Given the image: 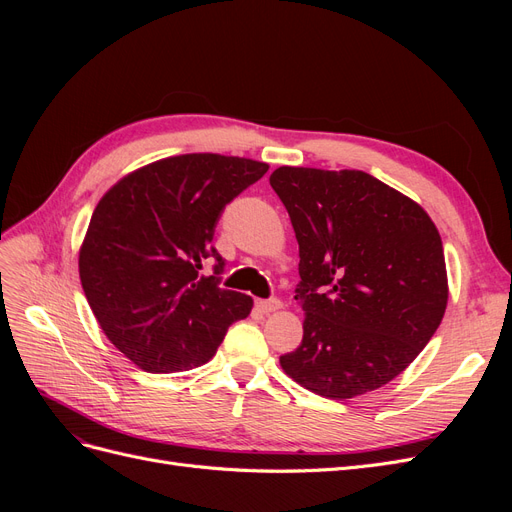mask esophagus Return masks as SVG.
I'll use <instances>...</instances> for the list:
<instances>
[{
	"label": "esophagus",
	"mask_w": 512,
	"mask_h": 512,
	"mask_svg": "<svg viewBox=\"0 0 512 512\" xmlns=\"http://www.w3.org/2000/svg\"><path fill=\"white\" fill-rule=\"evenodd\" d=\"M256 307L260 309V312H265V314H271V312H277V309L282 307V301L280 299H258L256 301Z\"/></svg>",
	"instance_id": "obj_1"
}]
</instances>
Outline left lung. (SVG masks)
<instances>
[{"label": "left lung", "mask_w": 512, "mask_h": 512, "mask_svg": "<svg viewBox=\"0 0 512 512\" xmlns=\"http://www.w3.org/2000/svg\"><path fill=\"white\" fill-rule=\"evenodd\" d=\"M269 183L301 258L303 342L280 356L284 371L329 399L380 389L442 322L448 284L436 224L363 170L280 166Z\"/></svg>", "instance_id": "8db88e82"}]
</instances>
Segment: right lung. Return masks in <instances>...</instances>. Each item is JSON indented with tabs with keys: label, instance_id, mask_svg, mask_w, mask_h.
Instances as JSON below:
<instances>
[{
	"label": "right lung",
	"instance_id": "add662e5",
	"mask_svg": "<svg viewBox=\"0 0 512 512\" xmlns=\"http://www.w3.org/2000/svg\"><path fill=\"white\" fill-rule=\"evenodd\" d=\"M269 170L218 153L166 158L115 183L98 203L79 254L91 312L104 335L151 374L207 363L252 299L220 288L211 245L228 203ZM207 261L214 275L199 273Z\"/></svg>",
	"mask_w": 512,
	"mask_h": 512
}]
</instances>
